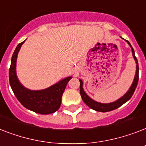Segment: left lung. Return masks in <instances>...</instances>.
Here are the masks:
<instances>
[{"instance_id":"left-lung-1","label":"left lung","mask_w":146,"mask_h":146,"mask_svg":"<svg viewBox=\"0 0 146 146\" xmlns=\"http://www.w3.org/2000/svg\"><path fill=\"white\" fill-rule=\"evenodd\" d=\"M126 42H127V44H129V47L131 48L132 49V54H133V57L135 61H136V74H135V76H134L133 82L132 83L131 86L129 87V90L126 92V93L120 97V98H118L117 101L113 102H111V103H101V102H98L95 100H93L92 98L89 97L86 92L84 91L83 89V82H82V80H80V95H81V97H82V101L84 102V103L86 105L92 108V110H95L96 111H99V112H108V111H113V110H115V109L118 108L119 107H120L121 105L126 103L127 101H129L130 99V98L132 97V96L133 95L134 92H135V89H136V86H137V84H138L139 81V65H138V60L136 59V56H135V52H134V50L133 48V47L131 46V44L128 41L126 40Z\"/></svg>"}]
</instances>
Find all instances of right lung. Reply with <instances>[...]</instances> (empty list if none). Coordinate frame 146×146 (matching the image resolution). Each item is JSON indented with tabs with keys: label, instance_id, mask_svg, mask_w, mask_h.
Instances as JSON below:
<instances>
[{
	"label": "right lung",
	"instance_id": "obj_1",
	"mask_svg": "<svg viewBox=\"0 0 146 146\" xmlns=\"http://www.w3.org/2000/svg\"><path fill=\"white\" fill-rule=\"evenodd\" d=\"M24 42L17 45L11 58L9 70L11 89L18 101L26 108L41 114L54 113L60 107L63 93L72 76L64 78L51 86L42 90H31L26 88L19 82L17 75V56Z\"/></svg>",
	"mask_w": 146,
	"mask_h": 146
}]
</instances>
